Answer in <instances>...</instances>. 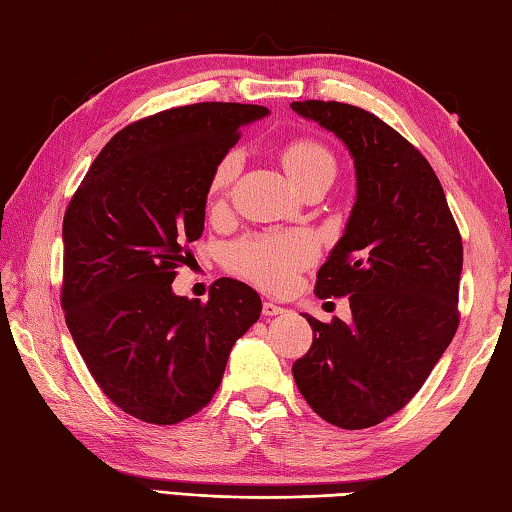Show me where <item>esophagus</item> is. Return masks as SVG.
I'll list each match as a JSON object with an SVG mask.
<instances>
[{"label": "esophagus", "mask_w": 512, "mask_h": 512, "mask_svg": "<svg viewBox=\"0 0 512 512\" xmlns=\"http://www.w3.org/2000/svg\"><path fill=\"white\" fill-rule=\"evenodd\" d=\"M262 313H264L266 317H275V315H284V313H286V308L277 306V304H273V302H264V306H262Z\"/></svg>", "instance_id": "34e87169"}]
</instances>
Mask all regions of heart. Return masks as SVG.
<instances>
[{"label": "heart", "instance_id": "heart-1", "mask_svg": "<svg viewBox=\"0 0 512 512\" xmlns=\"http://www.w3.org/2000/svg\"><path fill=\"white\" fill-rule=\"evenodd\" d=\"M282 166L302 190L322 175L335 173V159L330 150L308 137L290 139L279 150ZM239 173V155L226 153L213 168L210 195L222 197ZM317 255L315 239L308 233H264L239 239L228 250V264L250 282L268 290H284L293 282L297 270L313 262Z\"/></svg>", "mask_w": 512, "mask_h": 512}]
</instances>
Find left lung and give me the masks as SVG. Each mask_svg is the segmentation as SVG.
Wrapping results in <instances>:
<instances>
[{"instance_id":"left-lung-1","label":"left lung","mask_w":512,"mask_h":512,"mask_svg":"<svg viewBox=\"0 0 512 512\" xmlns=\"http://www.w3.org/2000/svg\"><path fill=\"white\" fill-rule=\"evenodd\" d=\"M355 159L357 197L319 268L315 295H350L353 319L304 315L313 346L293 364L308 406L328 424L370 428L402 410L459 326L462 235L426 157L364 108L293 102Z\"/></svg>"}]
</instances>
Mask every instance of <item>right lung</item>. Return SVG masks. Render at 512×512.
Segmentation results:
<instances>
[{"mask_svg": "<svg viewBox=\"0 0 512 512\" xmlns=\"http://www.w3.org/2000/svg\"><path fill=\"white\" fill-rule=\"evenodd\" d=\"M268 108L177 106L110 139L64 215L62 308L104 395L142 422L170 426L202 410L222 384L230 348L262 313L237 279L208 302L177 297L173 279L202 237L210 177L242 126Z\"/></svg>", "mask_w": 512, "mask_h": 512, "instance_id": "1", "label": "right lung"}]
</instances>
